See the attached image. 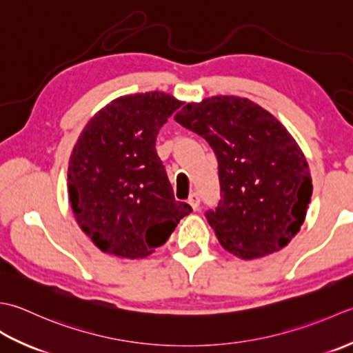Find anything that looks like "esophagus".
<instances>
[{
	"instance_id": "34e87169",
	"label": "esophagus",
	"mask_w": 353,
	"mask_h": 353,
	"mask_svg": "<svg viewBox=\"0 0 353 353\" xmlns=\"http://www.w3.org/2000/svg\"><path fill=\"white\" fill-rule=\"evenodd\" d=\"M189 204H190L193 210H198V208H199V195H198V193H192L190 198H189Z\"/></svg>"
}]
</instances>
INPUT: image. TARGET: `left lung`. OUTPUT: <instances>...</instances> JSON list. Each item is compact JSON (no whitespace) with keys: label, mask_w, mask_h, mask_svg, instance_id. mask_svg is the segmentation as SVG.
Masks as SVG:
<instances>
[{"label":"left lung","mask_w":353,"mask_h":353,"mask_svg":"<svg viewBox=\"0 0 353 353\" xmlns=\"http://www.w3.org/2000/svg\"><path fill=\"white\" fill-rule=\"evenodd\" d=\"M175 120L205 139L218 158L221 199L205 216L221 245L243 261L286 247L312 195L305 154L286 128L237 96L187 103Z\"/></svg>","instance_id":"left-lung-1"}]
</instances>
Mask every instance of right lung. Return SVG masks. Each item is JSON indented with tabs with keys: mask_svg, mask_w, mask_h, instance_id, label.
Returning a JSON list of instances; mask_svg holds the SVG:
<instances>
[{
	"mask_svg": "<svg viewBox=\"0 0 353 353\" xmlns=\"http://www.w3.org/2000/svg\"><path fill=\"white\" fill-rule=\"evenodd\" d=\"M181 105L160 91L121 96L79 135L68 163V198L79 227L103 253L146 257L192 212L175 201L155 149L158 131Z\"/></svg>",
	"mask_w": 353,
	"mask_h": 353,
	"instance_id": "obj_1",
	"label": "right lung"
}]
</instances>
